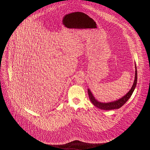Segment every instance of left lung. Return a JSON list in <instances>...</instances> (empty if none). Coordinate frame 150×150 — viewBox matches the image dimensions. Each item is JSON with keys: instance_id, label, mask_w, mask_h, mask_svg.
<instances>
[{"instance_id": "obj_1", "label": "left lung", "mask_w": 150, "mask_h": 150, "mask_svg": "<svg viewBox=\"0 0 150 150\" xmlns=\"http://www.w3.org/2000/svg\"><path fill=\"white\" fill-rule=\"evenodd\" d=\"M135 69H136V71H135V80H134L132 87L131 90L129 92H128L125 96H123L122 98H121L120 99H119L117 101L110 102V103H101V102H99V101H98L96 100V98L93 96L90 90L89 89H88V96H89V98L90 99L91 102L96 107H97V108H98L100 109H102V110H113V109H117L120 108L128 100H129V98L132 96V93H133V92H134V91L135 88V87L137 85V69L136 65H135Z\"/></svg>"}]
</instances>
